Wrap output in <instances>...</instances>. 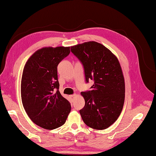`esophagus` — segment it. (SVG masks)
Segmentation results:
<instances>
[{
	"label": "esophagus",
	"instance_id": "esophagus-1",
	"mask_svg": "<svg viewBox=\"0 0 156 156\" xmlns=\"http://www.w3.org/2000/svg\"><path fill=\"white\" fill-rule=\"evenodd\" d=\"M76 96V94H74L70 95V97H71V98H74Z\"/></svg>",
	"mask_w": 156,
	"mask_h": 156
}]
</instances>
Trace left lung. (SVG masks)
<instances>
[{
	"label": "left lung",
	"mask_w": 156,
	"mask_h": 156,
	"mask_svg": "<svg viewBox=\"0 0 156 156\" xmlns=\"http://www.w3.org/2000/svg\"><path fill=\"white\" fill-rule=\"evenodd\" d=\"M83 64L86 82L94 81L91 90L81 92L85 106L80 114L85 124L104 129L119 116L125 99V82L121 66L114 54L94 41L70 47Z\"/></svg>",
	"instance_id": "obj_1"
}]
</instances>
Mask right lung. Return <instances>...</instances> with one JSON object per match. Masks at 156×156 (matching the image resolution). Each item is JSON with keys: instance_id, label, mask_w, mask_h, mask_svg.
Listing matches in <instances>:
<instances>
[{"instance_id": "obj_1", "label": "right lung", "mask_w": 156, "mask_h": 156, "mask_svg": "<svg viewBox=\"0 0 156 156\" xmlns=\"http://www.w3.org/2000/svg\"><path fill=\"white\" fill-rule=\"evenodd\" d=\"M70 47H45L38 50L25 64L21 80V98L28 117L46 129L64 124L71 110L60 94L57 66L70 54Z\"/></svg>"}]
</instances>
